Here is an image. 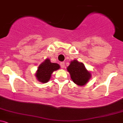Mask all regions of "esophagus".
Listing matches in <instances>:
<instances>
[{"instance_id": "34e87169", "label": "esophagus", "mask_w": 123, "mask_h": 123, "mask_svg": "<svg viewBox=\"0 0 123 123\" xmlns=\"http://www.w3.org/2000/svg\"><path fill=\"white\" fill-rule=\"evenodd\" d=\"M60 66H61V68H64L65 67V64L64 62H62V63H60Z\"/></svg>"}]
</instances>
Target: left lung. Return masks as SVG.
<instances>
[{"instance_id":"obj_1","label":"left lung","mask_w":123,"mask_h":123,"mask_svg":"<svg viewBox=\"0 0 123 123\" xmlns=\"http://www.w3.org/2000/svg\"><path fill=\"white\" fill-rule=\"evenodd\" d=\"M67 70L74 83L79 86L86 85L92 77V74L86 68L84 64L76 59L70 62Z\"/></svg>"}]
</instances>
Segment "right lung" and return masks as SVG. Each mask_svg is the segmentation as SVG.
Wrapping results in <instances>:
<instances>
[{
  "instance_id": "right-lung-1",
  "label": "right lung",
  "mask_w": 123,
  "mask_h": 123,
  "mask_svg": "<svg viewBox=\"0 0 123 123\" xmlns=\"http://www.w3.org/2000/svg\"><path fill=\"white\" fill-rule=\"evenodd\" d=\"M60 67L57 63H52L49 59H47L38 66L35 76L37 80L41 83H47L50 80L52 74Z\"/></svg>"
}]
</instances>
